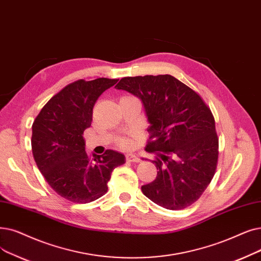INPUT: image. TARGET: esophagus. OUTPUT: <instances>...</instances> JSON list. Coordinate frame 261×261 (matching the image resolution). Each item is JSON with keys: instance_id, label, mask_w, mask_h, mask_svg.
Masks as SVG:
<instances>
[{"instance_id": "34e87169", "label": "esophagus", "mask_w": 261, "mask_h": 261, "mask_svg": "<svg viewBox=\"0 0 261 261\" xmlns=\"http://www.w3.org/2000/svg\"><path fill=\"white\" fill-rule=\"evenodd\" d=\"M127 161L128 162H133V163L141 162L140 158H138L135 154H127Z\"/></svg>"}]
</instances>
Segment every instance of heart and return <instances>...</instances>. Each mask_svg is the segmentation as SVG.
Here are the masks:
<instances>
[{
	"instance_id": "1",
	"label": "heart",
	"mask_w": 261,
	"mask_h": 261,
	"mask_svg": "<svg viewBox=\"0 0 261 261\" xmlns=\"http://www.w3.org/2000/svg\"><path fill=\"white\" fill-rule=\"evenodd\" d=\"M118 143L123 148H131L133 145V140L131 138H122L118 141Z\"/></svg>"
}]
</instances>
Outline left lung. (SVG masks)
<instances>
[{
	"instance_id": "obj_1",
	"label": "left lung",
	"mask_w": 261,
	"mask_h": 261,
	"mask_svg": "<svg viewBox=\"0 0 261 261\" xmlns=\"http://www.w3.org/2000/svg\"><path fill=\"white\" fill-rule=\"evenodd\" d=\"M116 89L143 103L158 174L142 192L156 205L180 210L195 202L213 178L219 140L210 109L193 89L169 74L122 77Z\"/></svg>"
}]
</instances>
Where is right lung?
<instances>
[{"instance_id": "add662e5", "label": "right lung", "mask_w": 261, "mask_h": 261, "mask_svg": "<svg viewBox=\"0 0 261 261\" xmlns=\"http://www.w3.org/2000/svg\"><path fill=\"white\" fill-rule=\"evenodd\" d=\"M116 79L79 80L64 87L44 106L32 126V151L40 173L60 196L87 203L105 195L115 167L126 163L118 151H85L84 131L90 127L99 96Z\"/></svg>"}]
</instances>
